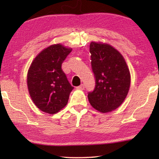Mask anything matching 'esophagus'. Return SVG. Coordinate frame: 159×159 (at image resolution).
Returning a JSON list of instances; mask_svg holds the SVG:
<instances>
[{
    "mask_svg": "<svg viewBox=\"0 0 159 159\" xmlns=\"http://www.w3.org/2000/svg\"><path fill=\"white\" fill-rule=\"evenodd\" d=\"M84 88H85V86H84V85H83V84H81L80 85L76 87V89L77 90H84Z\"/></svg>",
    "mask_w": 159,
    "mask_h": 159,
    "instance_id": "esophagus-1",
    "label": "esophagus"
}]
</instances>
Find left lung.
<instances>
[{"label":"left lung","instance_id":"8db88e82","mask_svg":"<svg viewBox=\"0 0 159 159\" xmlns=\"http://www.w3.org/2000/svg\"><path fill=\"white\" fill-rule=\"evenodd\" d=\"M90 52L96 85L88 93V100L97 111L111 112L121 105L128 95L130 71L123 55L109 44L91 42Z\"/></svg>","mask_w":159,"mask_h":159}]
</instances>
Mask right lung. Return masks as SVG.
<instances>
[{"instance_id": "1", "label": "right lung", "mask_w": 159, "mask_h": 159, "mask_svg": "<svg viewBox=\"0 0 159 159\" xmlns=\"http://www.w3.org/2000/svg\"><path fill=\"white\" fill-rule=\"evenodd\" d=\"M72 49L60 43L51 45L34 58L27 73L28 90L41 111L54 114L66 105L74 89L61 69Z\"/></svg>"}]
</instances>
